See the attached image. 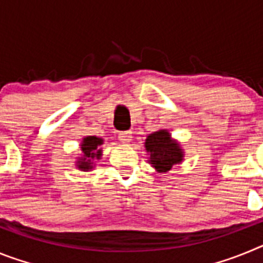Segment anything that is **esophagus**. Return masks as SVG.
<instances>
[{
  "label": "esophagus",
  "mask_w": 263,
  "mask_h": 263,
  "mask_svg": "<svg viewBox=\"0 0 263 263\" xmlns=\"http://www.w3.org/2000/svg\"><path fill=\"white\" fill-rule=\"evenodd\" d=\"M132 132H121L120 134H118V139H120L121 142L122 143H129L130 141H132Z\"/></svg>",
  "instance_id": "34e87169"
}]
</instances>
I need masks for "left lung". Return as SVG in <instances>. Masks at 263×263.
<instances>
[{"label":"left lung","mask_w":263,"mask_h":263,"mask_svg":"<svg viewBox=\"0 0 263 263\" xmlns=\"http://www.w3.org/2000/svg\"><path fill=\"white\" fill-rule=\"evenodd\" d=\"M145 146L147 153H150V163L159 173H166L174 164L182 162V150L166 130L150 134L146 138Z\"/></svg>","instance_id":"1"}]
</instances>
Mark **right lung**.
I'll return each instance as SVG.
<instances>
[{"mask_svg": "<svg viewBox=\"0 0 263 263\" xmlns=\"http://www.w3.org/2000/svg\"><path fill=\"white\" fill-rule=\"evenodd\" d=\"M100 145H103V139L101 138H97V137L93 136L84 138L83 145H81V150L84 153V157L79 160V168L84 170V171L92 168V166H90L92 159L100 158V155H101V150L99 148Z\"/></svg>", "mask_w": 263, "mask_h": 263, "instance_id": "add662e5", "label": "right lung"}]
</instances>
